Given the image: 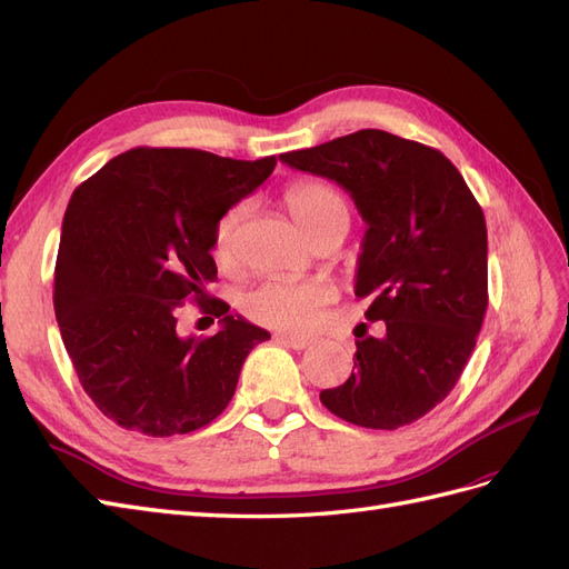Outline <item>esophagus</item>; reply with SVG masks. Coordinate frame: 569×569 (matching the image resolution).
<instances>
[{
	"mask_svg": "<svg viewBox=\"0 0 569 569\" xmlns=\"http://www.w3.org/2000/svg\"><path fill=\"white\" fill-rule=\"evenodd\" d=\"M278 339H280L282 343H287V347L297 349V351L308 349V347H311V343H313L311 337H299V335H278Z\"/></svg>",
	"mask_w": 569,
	"mask_h": 569,
	"instance_id": "1",
	"label": "esophagus"
}]
</instances>
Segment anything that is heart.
I'll list each match as a JSON object with an SVG mask.
<instances>
[{
    "mask_svg": "<svg viewBox=\"0 0 569 569\" xmlns=\"http://www.w3.org/2000/svg\"><path fill=\"white\" fill-rule=\"evenodd\" d=\"M287 209L308 234H318L335 218H349L347 201L337 189L316 180L289 184L284 192ZM244 218L242 206H232L222 213L213 230V256L220 266L234 263L237 230ZM335 289L322 280H268L253 287L242 299V311L258 325L274 330L303 332L320 320L325 306L332 303Z\"/></svg>",
    "mask_w": 569,
    "mask_h": 569,
    "instance_id": "heart-1",
    "label": "heart"
}]
</instances>
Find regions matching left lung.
Segmentation results:
<instances>
[{
	"label": "left lung",
	"mask_w": 569,
	"mask_h": 569,
	"mask_svg": "<svg viewBox=\"0 0 569 569\" xmlns=\"http://www.w3.org/2000/svg\"><path fill=\"white\" fill-rule=\"evenodd\" d=\"M287 166L341 184L368 222L356 297L382 339L356 341L353 372L320 391L337 418L399 429L451 393L489 306L487 220L439 149L385 130H358L280 153Z\"/></svg>",
	"instance_id": "8db88e82"
}]
</instances>
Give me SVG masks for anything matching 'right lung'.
<instances>
[{"label":"right lung","instance_id":"1","mask_svg":"<svg viewBox=\"0 0 569 569\" xmlns=\"http://www.w3.org/2000/svg\"><path fill=\"white\" fill-rule=\"evenodd\" d=\"M278 159L237 161L201 149L118 153L68 201L54 313L78 380L109 420L147 437L213 422L249 351L270 335L206 299L213 230ZM187 298L221 318L211 338L177 335Z\"/></svg>","mask_w":569,"mask_h":569}]
</instances>
